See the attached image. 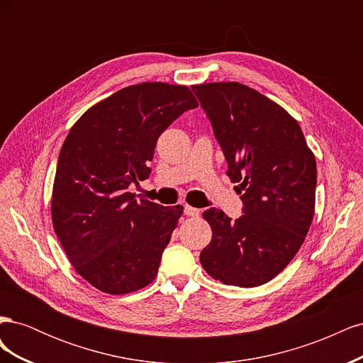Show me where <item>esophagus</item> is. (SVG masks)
<instances>
[{
	"label": "esophagus",
	"instance_id": "obj_1",
	"mask_svg": "<svg viewBox=\"0 0 363 363\" xmlns=\"http://www.w3.org/2000/svg\"><path fill=\"white\" fill-rule=\"evenodd\" d=\"M184 215L186 216H199L200 215V208H195L192 206H184Z\"/></svg>",
	"mask_w": 363,
	"mask_h": 363
}]
</instances>
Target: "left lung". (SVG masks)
<instances>
[{"label":"left lung","mask_w":363,"mask_h":363,"mask_svg":"<svg viewBox=\"0 0 363 363\" xmlns=\"http://www.w3.org/2000/svg\"><path fill=\"white\" fill-rule=\"evenodd\" d=\"M240 194L244 215L215 207L203 218L212 240L200 255L208 276L239 288L269 281L303 245L315 213L316 162L298 123L238 82L195 84Z\"/></svg>","instance_id":"obj_1"}]
</instances>
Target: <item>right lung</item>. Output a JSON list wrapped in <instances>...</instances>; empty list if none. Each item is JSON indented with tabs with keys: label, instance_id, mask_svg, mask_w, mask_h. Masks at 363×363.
<instances>
[{
	"label": "right lung",
	"instance_id": "obj_1",
	"mask_svg": "<svg viewBox=\"0 0 363 363\" xmlns=\"http://www.w3.org/2000/svg\"><path fill=\"white\" fill-rule=\"evenodd\" d=\"M195 107L189 87L139 83L87 108L65 139L52 227L74 269L101 292L130 294L156 279L183 206L138 201L128 186L150 177L159 136Z\"/></svg>",
	"mask_w": 363,
	"mask_h": 363
}]
</instances>
